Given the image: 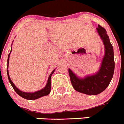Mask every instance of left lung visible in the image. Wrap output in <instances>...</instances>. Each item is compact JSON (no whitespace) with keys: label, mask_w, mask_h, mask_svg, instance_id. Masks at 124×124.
Here are the masks:
<instances>
[{"label":"left lung","mask_w":124,"mask_h":124,"mask_svg":"<svg viewBox=\"0 0 124 124\" xmlns=\"http://www.w3.org/2000/svg\"><path fill=\"white\" fill-rule=\"evenodd\" d=\"M96 30L102 39L105 50L99 70L95 74L80 79L69 69L70 81L75 90L89 95L100 94L108 87L113 78L115 69L113 48L105 29L98 24Z\"/></svg>","instance_id":"left-lung-1"}]
</instances>
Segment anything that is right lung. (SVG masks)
I'll use <instances>...</instances> for the list:
<instances>
[{
  "instance_id": "right-lung-1",
  "label": "right lung",
  "mask_w": 124,
  "mask_h": 124,
  "mask_svg": "<svg viewBox=\"0 0 124 124\" xmlns=\"http://www.w3.org/2000/svg\"><path fill=\"white\" fill-rule=\"evenodd\" d=\"M11 50H12V48H11ZM11 52L9 53V55H8V59H7V64H9V56H10V54ZM54 71H55V69L52 72V73L50 75L49 78L48 79V81L46 83V85L45 86L44 88H43L41 90H39L38 91H36V92L34 93H26V92H23V91H20L19 89H17L16 88V86L14 85V84L12 82L11 78L9 77V70H8V67H7V76H8V79H9V81L11 83V86H12L13 89H14V91L17 93L19 95L21 96L22 98H23L24 99L26 100H36L38 99L39 98L42 97V96H44L48 95L50 93L51 91V77H52V75L54 73Z\"/></svg>"
}]
</instances>
